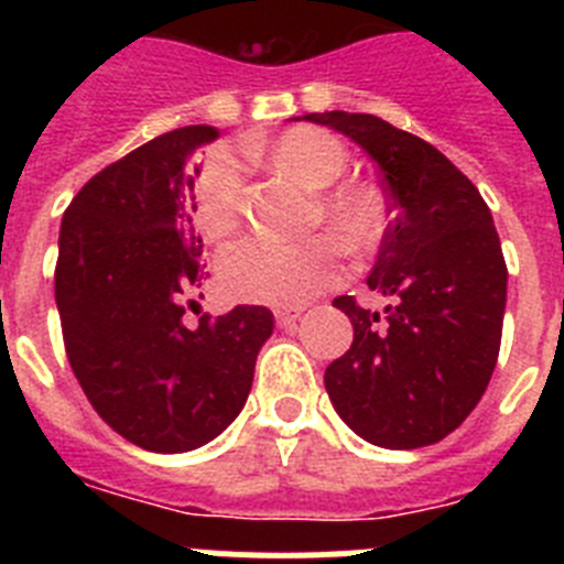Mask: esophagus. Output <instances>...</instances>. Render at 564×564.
Returning a JSON list of instances; mask_svg holds the SVG:
<instances>
[{"label": "esophagus", "instance_id": "34e87169", "mask_svg": "<svg viewBox=\"0 0 564 564\" xmlns=\"http://www.w3.org/2000/svg\"><path fill=\"white\" fill-rule=\"evenodd\" d=\"M273 316H276V325L279 327H293L299 322V318H302V307H276V311H273Z\"/></svg>", "mask_w": 564, "mask_h": 564}]
</instances>
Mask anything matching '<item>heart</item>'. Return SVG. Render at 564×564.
<instances>
[{"mask_svg": "<svg viewBox=\"0 0 564 564\" xmlns=\"http://www.w3.org/2000/svg\"><path fill=\"white\" fill-rule=\"evenodd\" d=\"M248 154L273 172L285 174L307 192H318L313 220L322 217L347 251H364L376 239V197L356 183H338L347 166V152L330 132L316 127H296L271 143H251ZM246 169L228 149H214L194 177L197 226L208 239H226L237 231L242 217ZM338 276V248L330 237H311L302 242L242 239L226 248L217 262V282L228 299L253 305L293 307L325 291Z\"/></svg>", "mask_w": 564, "mask_h": 564, "instance_id": "heart-1", "label": "heart"}]
</instances>
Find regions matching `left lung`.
<instances>
[{
  "instance_id": "obj_1",
  "label": "left lung",
  "mask_w": 564,
  "mask_h": 564,
  "mask_svg": "<svg viewBox=\"0 0 564 564\" xmlns=\"http://www.w3.org/2000/svg\"><path fill=\"white\" fill-rule=\"evenodd\" d=\"M347 134L381 172L392 220L370 291L381 313L333 299L352 325L350 350L325 370L338 417L383 449H417L455 432L500 356L506 259L486 200L432 143L376 115L311 112Z\"/></svg>"
}]
</instances>
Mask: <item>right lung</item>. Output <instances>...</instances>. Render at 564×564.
Returning <instances> with one entry per match:
<instances>
[{
    "label": "right lung",
    "mask_w": 564,
    "mask_h": 564,
    "mask_svg": "<svg viewBox=\"0 0 564 564\" xmlns=\"http://www.w3.org/2000/svg\"><path fill=\"white\" fill-rule=\"evenodd\" d=\"M217 138L206 123L158 134L84 183L58 231L69 367L118 435L161 455L197 449L239 415L273 333L259 305L183 325L203 279L188 158Z\"/></svg>",
    "instance_id": "right-lung-1"
}]
</instances>
